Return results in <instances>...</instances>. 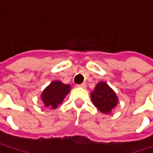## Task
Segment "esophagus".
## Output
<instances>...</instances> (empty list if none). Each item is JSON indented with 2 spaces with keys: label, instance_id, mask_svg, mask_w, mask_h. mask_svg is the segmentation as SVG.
<instances>
[{
  "label": "esophagus",
  "instance_id": "obj_1",
  "mask_svg": "<svg viewBox=\"0 0 153 153\" xmlns=\"http://www.w3.org/2000/svg\"><path fill=\"white\" fill-rule=\"evenodd\" d=\"M79 87H82V88H85L86 87V85H85V83H82V84H80V85H78Z\"/></svg>",
  "mask_w": 153,
  "mask_h": 153
}]
</instances>
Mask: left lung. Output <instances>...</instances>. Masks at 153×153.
I'll return each instance as SVG.
<instances>
[{"mask_svg": "<svg viewBox=\"0 0 153 153\" xmlns=\"http://www.w3.org/2000/svg\"><path fill=\"white\" fill-rule=\"evenodd\" d=\"M91 100L95 106L103 113H111L119 102L116 93L105 81H100L95 85L91 93Z\"/></svg>", "mask_w": 153, "mask_h": 153, "instance_id": "obj_1", "label": "left lung"}]
</instances>
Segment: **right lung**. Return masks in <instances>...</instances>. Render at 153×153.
<instances>
[{
    "label": "right lung",
    "mask_w": 153,
    "mask_h": 153,
    "mask_svg": "<svg viewBox=\"0 0 153 153\" xmlns=\"http://www.w3.org/2000/svg\"><path fill=\"white\" fill-rule=\"evenodd\" d=\"M70 91L71 85L64 84L59 80H54L43 90L41 99L46 107L49 109H56L59 105L63 102L65 97Z\"/></svg>",
    "instance_id": "obj_1"
}]
</instances>
